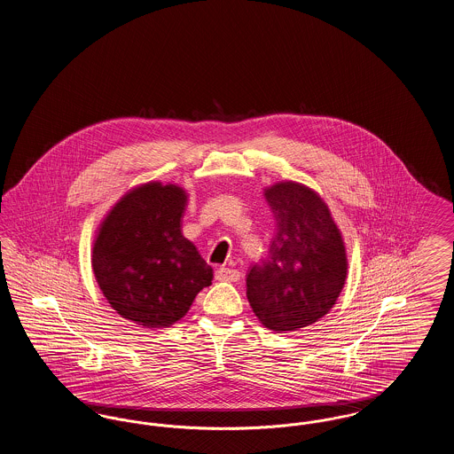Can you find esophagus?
I'll list each match as a JSON object with an SVG mask.
<instances>
[{
  "label": "esophagus",
  "mask_w": 454,
  "mask_h": 454,
  "mask_svg": "<svg viewBox=\"0 0 454 454\" xmlns=\"http://www.w3.org/2000/svg\"><path fill=\"white\" fill-rule=\"evenodd\" d=\"M217 281L237 282L239 279V272L230 267H219L216 270Z\"/></svg>",
  "instance_id": "obj_1"
}]
</instances>
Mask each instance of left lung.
<instances>
[{"label":"left lung","mask_w":454,"mask_h":454,"mask_svg":"<svg viewBox=\"0 0 454 454\" xmlns=\"http://www.w3.org/2000/svg\"><path fill=\"white\" fill-rule=\"evenodd\" d=\"M263 195L276 235L269 257L248 270L247 298L260 324L291 332L333 308L346 284V245L324 199L309 187L279 182Z\"/></svg>","instance_id":"8db88e82"}]
</instances>
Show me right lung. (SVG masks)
Returning a JSON list of instances; mask_svg holds the SVG:
<instances>
[{
    "label": "right lung",
    "mask_w": 454,
    "mask_h": 454,
    "mask_svg": "<svg viewBox=\"0 0 454 454\" xmlns=\"http://www.w3.org/2000/svg\"><path fill=\"white\" fill-rule=\"evenodd\" d=\"M187 194L150 182L124 195L102 221L91 267L110 306L126 320L163 328L189 311L213 267L182 235Z\"/></svg>",
    "instance_id": "obj_1"
}]
</instances>
